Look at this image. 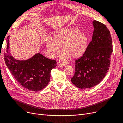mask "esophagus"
I'll return each instance as SVG.
<instances>
[{
  "label": "esophagus",
  "instance_id": "34e87169",
  "mask_svg": "<svg viewBox=\"0 0 123 123\" xmlns=\"http://www.w3.org/2000/svg\"><path fill=\"white\" fill-rule=\"evenodd\" d=\"M57 66H58V67H63V66H64V64H63V63H59V64H58V65H57Z\"/></svg>",
  "mask_w": 123,
  "mask_h": 123
}]
</instances>
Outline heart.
I'll use <instances>...</instances> for the list:
<instances>
[{
  "instance_id": "1",
  "label": "heart",
  "mask_w": 123,
  "mask_h": 123,
  "mask_svg": "<svg viewBox=\"0 0 123 123\" xmlns=\"http://www.w3.org/2000/svg\"><path fill=\"white\" fill-rule=\"evenodd\" d=\"M88 44L87 35L72 27L60 30L55 33L53 38L48 37L46 41V47L51 57L59 53V47L62 46L63 60L68 57L75 59L82 56L86 51Z\"/></svg>"
}]
</instances>
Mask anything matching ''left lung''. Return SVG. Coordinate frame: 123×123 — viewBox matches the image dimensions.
I'll use <instances>...</instances> for the list:
<instances>
[{
    "label": "left lung",
    "instance_id": "obj_1",
    "mask_svg": "<svg viewBox=\"0 0 123 123\" xmlns=\"http://www.w3.org/2000/svg\"><path fill=\"white\" fill-rule=\"evenodd\" d=\"M93 35L85 53L75 60V72L71 79L77 87L92 88L103 80L110 65L113 52L110 32L103 23L93 22Z\"/></svg>",
    "mask_w": 123,
    "mask_h": 123
}]
</instances>
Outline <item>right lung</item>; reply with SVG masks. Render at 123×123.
I'll list each match as a JSON object with an SVG mask.
<instances>
[{"label":"right lung","instance_id":"1","mask_svg":"<svg viewBox=\"0 0 123 123\" xmlns=\"http://www.w3.org/2000/svg\"><path fill=\"white\" fill-rule=\"evenodd\" d=\"M9 37L4 54L6 66L16 80L23 88L39 91L46 87L50 80L51 70L56 66V61L37 53L26 60L15 59L10 55Z\"/></svg>","mask_w":123,"mask_h":123}]
</instances>
